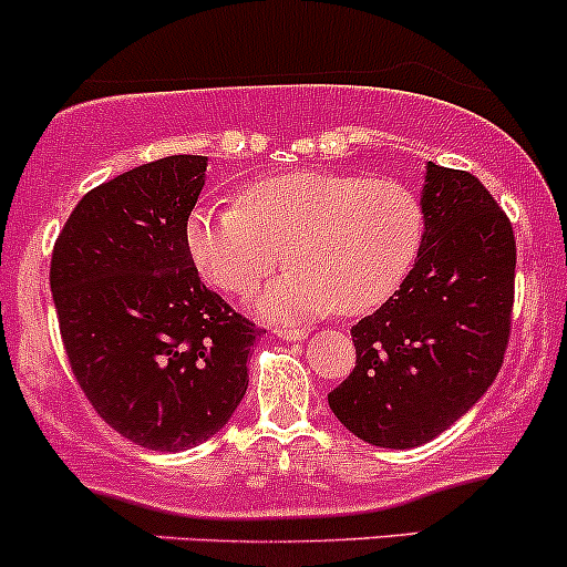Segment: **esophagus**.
<instances>
[{"instance_id": "34e87169", "label": "esophagus", "mask_w": 567, "mask_h": 567, "mask_svg": "<svg viewBox=\"0 0 567 567\" xmlns=\"http://www.w3.org/2000/svg\"><path fill=\"white\" fill-rule=\"evenodd\" d=\"M272 332L281 337V340H289V342H305V340H308V332H302V329L278 327V329H272Z\"/></svg>"}]
</instances>
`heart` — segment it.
<instances>
[{"mask_svg":"<svg viewBox=\"0 0 567 567\" xmlns=\"http://www.w3.org/2000/svg\"><path fill=\"white\" fill-rule=\"evenodd\" d=\"M184 238L200 276L230 295H249L281 259L291 265L251 300L262 318L361 316L415 267L425 208L402 182L300 168L246 184L235 206L195 208Z\"/></svg>","mask_w":567,"mask_h":567,"instance_id":"heart-1","label":"heart"}]
</instances>
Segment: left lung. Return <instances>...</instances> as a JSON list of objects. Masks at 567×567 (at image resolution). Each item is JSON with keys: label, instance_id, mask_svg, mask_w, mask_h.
<instances>
[{"label": "left lung", "instance_id": "left-lung-1", "mask_svg": "<svg viewBox=\"0 0 567 567\" xmlns=\"http://www.w3.org/2000/svg\"><path fill=\"white\" fill-rule=\"evenodd\" d=\"M425 244L415 267L351 329L355 367L329 393L337 421L374 447L447 431L504 364L514 302L512 221L466 171L425 163Z\"/></svg>", "mask_w": 567, "mask_h": 567}]
</instances>
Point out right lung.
<instances>
[{"instance_id":"obj_1","label":"right lung","mask_w":567,"mask_h":567,"mask_svg":"<svg viewBox=\"0 0 567 567\" xmlns=\"http://www.w3.org/2000/svg\"><path fill=\"white\" fill-rule=\"evenodd\" d=\"M208 157L171 155L91 189L55 240L50 291L93 410L146 450L212 439L249 388L259 329L200 284L189 212Z\"/></svg>"}]
</instances>
